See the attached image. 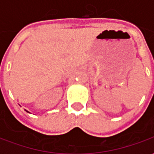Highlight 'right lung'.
<instances>
[{
	"label": "right lung",
	"mask_w": 154,
	"mask_h": 154,
	"mask_svg": "<svg viewBox=\"0 0 154 154\" xmlns=\"http://www.w3.org/2000/svg\"><path fill=\"white\" fill-rule=\"evenodd\" d=\"M26 111H27V110H26ZM27 112H29V111H27Z\"/></svg>",
	"instance_id": "obj_1"
}]
</instances>
